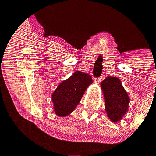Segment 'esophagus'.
Masks as SVG:
<instances>
[{
  "label": "esophagus",
  "instance_id": "obj_1",
  "mask_svg": "<svg viewBox=\"0 0 156 156\" xmlns=\"http://www.w3.org/2000/svg\"><path fill=\"white\" fill-rule=\"evenodd\" d=\"M94 82L96 83H100L101 81V77H98V78H95L94 79Z\"/></svg>",
  "mask_w": 156,
  "mask_h": 156
}]
</instances>
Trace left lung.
<instances>
[{
  "mask_svg": "<svg viewBox=\"0 0 156 156\" xmlns=\"http://www.w3.org/2000/svg\"><path fill=\"white\" fill-rule=\"evenodd\" d=\"M104 94L105 111L112 122H118L128 110L129 98L122 86L120 80L107 77L101 83Z\"/></svg>",
  "mask_w": 156,
  "mask_h": 156,
  "instance_id": "8db88e82",
  "label": "left lung"
}]
</instances>
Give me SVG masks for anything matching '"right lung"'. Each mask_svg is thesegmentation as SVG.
Instances as JSON below:
<instances>
[{
  "instance_id": "right-lung-1",
  "label": "right lung",
  "mask_w": 156,
  "mask_h": 156,
  "mask_svg": "<svg viewBox=\"0 0 156 156\" xmlns=\"http://www.w3.org/2000/svg\"><path fill=\"white\" fill-rule=\"evenodd\" d=\"M92 83L91 75L79 71L60 83L52 94L56 115L64 117L72 112L81 101L86 89Z\"/></svg>"
}]
</instances>
